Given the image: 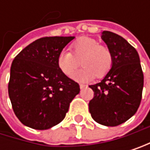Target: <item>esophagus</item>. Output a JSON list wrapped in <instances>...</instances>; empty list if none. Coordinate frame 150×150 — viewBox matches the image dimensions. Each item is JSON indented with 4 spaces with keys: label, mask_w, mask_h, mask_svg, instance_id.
I'll return each instance as SVG.
<instances>
[{
    "label": "esophagus",
    "mask_w": 150,
    "mask_h": 150,
    "mask_svg": "<svg viewBox=\"0 0 150 150\" xmlns=\"http://www.w3.org/2000/svg\"><path fill=\"white\" fill-rule=\"evenodd\" d=\"M85 87H86V85H85V84H82V83L80 84V88H81V89H83V88H85Z\"/></svg>",
    "instance_id": "obj_1"
}]
</instances>
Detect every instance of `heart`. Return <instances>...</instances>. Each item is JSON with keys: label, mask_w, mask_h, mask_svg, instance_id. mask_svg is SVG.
<instances>
[{"label": "heart", "mask_w": 150, "mask_h": 150, "mask_svg": "<svg viewBox=\"0 0 150 150\" xmlns=\"http://www.w3.org/2000/svg\"><path fill=\"white\" fill-rule=\"evenodd\" d=\"M71 49L73 54L67 50L61 51L57 58V65L63 74L71 77L79 65L78 60L81 59L84 67L73 76L76 81H90L94 76L101 78L112 66L111 50L99 45V42L92 38H81L72 45Z\"/></svg>", "instance_id": "1"}]
</instances>
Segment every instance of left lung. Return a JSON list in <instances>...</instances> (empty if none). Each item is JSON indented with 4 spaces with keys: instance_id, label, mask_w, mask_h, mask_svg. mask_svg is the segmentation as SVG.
Masks as SVG:
<instances>
[{
    "instance_id": "8db88e82",
    "label": "left lung",
    "mask_w": 150,
    "mask_h": 150,
    "mask_svg": "<svg viewBox=\"0 0 150 150\" xmlns=\"http://www.w3.org/2000/svg\"><path fill=\"white\" fill-rule=\"evenodd\" d=\"M101 38L112 52V66L100 83L89 86L94 92L89 112L96 122L114 127L138 111L144 76L137 50L125 38L106 30Z\"/></svg>"
}]
</instances>
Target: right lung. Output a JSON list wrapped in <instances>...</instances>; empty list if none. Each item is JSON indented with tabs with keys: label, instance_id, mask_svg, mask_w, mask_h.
<instances>
[{
	"label": "right lung",
	"instance_id": "right-lung-1",
	"mask_svg": "<svg viewBox=\"0 0 150 150\" xmlns=\"http://www.w3.org/2000/svg\"><path fill=\"white\" fill-rule=\"evenodd\" d=\"M74 37H45L16 56L8 92L15 115L25 126L47 129L61 122L79 84L57 67V58Z\"/></svg>",
	"mask_w": 150,
	"mask_h": 150
}]
</instances>
